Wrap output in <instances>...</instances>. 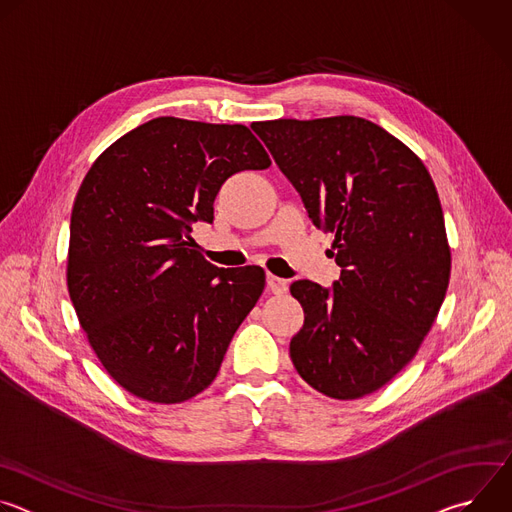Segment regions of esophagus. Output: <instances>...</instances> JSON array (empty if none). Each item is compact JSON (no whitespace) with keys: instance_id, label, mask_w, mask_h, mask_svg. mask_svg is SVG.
<instances>
[{"instance_id":"1","label":"esophagus","mask_w":512,"mask_h":512,"mask_svg":"<svg viewBox=\"0 0 512 512\" xmlns=\"http://www.w3.org/2000/svg\"><path fill=\"white\" fill-rule=\"evenodd\" d=\"M267 289L271 291V294L281 296V294H285V291L289 289V283H287V279H281V277H275V275H267Z\"/></svg>"}]
</instances>
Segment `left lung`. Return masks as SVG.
<instances>
[{
	"label": "left lung",
	"mask_w": 512,
	"mask_h": 512,
	"mask_svg": "<svg viewBox=\"0 0 512 512\" xmlns=\"http://www.w3.org/2000/svg\"><path fill=\"white\" fill-rule=\"evenodd\" d=\"M251 127L334 235L342 267L332 289L291 283L304 308L291 362L326 397L371 395L411 362L446 298L452 253L435 184L403 141L362 117Z\"/></svg>",
	"instance_id": "left-lung-1"
}]
</instances>
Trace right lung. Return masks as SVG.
I'll return each mask as SVG.
<instances>
[{
	"mask_svg": "<svg viewBox=\"0 0 512 512\" xmlns=\"http://www.w3.org/2000/svg\"><path fill=\"white\" fill-rule=\"evenodd\" d=\"M269 166L249 127L178 117L131 129L93 162L72 206L66 285L91 348L127 393L174 405L216 379L265 271L214 267L190 227L212 223L233 174Z\"/></svg>",
	"mask_w": 512,
	"mask_h": 512,
	"instance_id": "obj_1",
	"label": "right lung"
}]
</instances>
